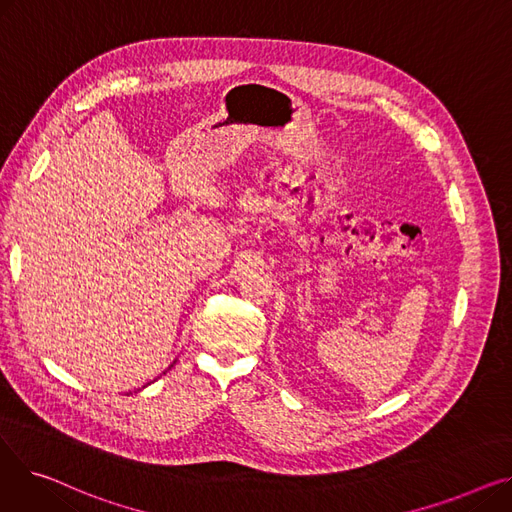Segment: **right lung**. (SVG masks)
Listing matches in <instances>:
<instances>
[{"instance_id":"right-lung-1","label":"right lung","mask_w":512,"mask_h":512,"mask_svg":"<svg viewBox=\"0 0 512 512\" xmlns=\"http://www.w3.org/2000/svg\"><path fill=\"white\" fill-rule=\"evenodd\" d=\"M170 367H172V365H170ZM143 388H145V386H143Z\"/></svg>"}]
</instances>
